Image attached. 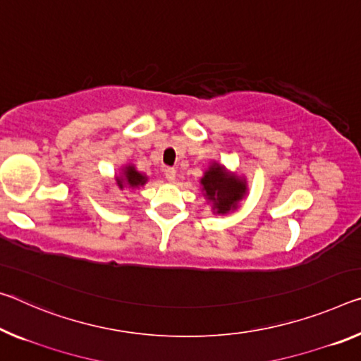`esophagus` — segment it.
<instances>
[{
    "label": "esophagus",
    "mask_w": 361,
    "mask_h": 361,
    "mask_svg": "<svg viewBox=\"0 0 361 361\" xmlns=\"http://www.w3.org/2000/svg\"><path fill=\"white\" fill-rule=\"evenodd\" d=\"M164 175L165 178H167L169 181H175V176H176V170L173 167H167L164 170Z\"/></svg>",
    "instance_id": "obj_1"
}]
</instances>
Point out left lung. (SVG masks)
<instances>
[{
    "instance_id": "8db88e82",
    "label": "left lung",
    "mask_w": 361,
    "mask_h": 361,
    "mask_svg": "<svg viewBox=\"0 0 361 361\" xmlns=\"http://www.w3.org/2000/svg\"><path fill=\"white\" fill-rule=\"evenodd\" d=\"M201 183L210 201L215 202L216 214H226L228 210L236 207L238 201L245 192L244 181L236 176H228L225 169L220 165H212L205 171Z\"/></svg>"
}]
</instances>
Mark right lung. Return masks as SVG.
I'll return each instance as SVG.
<instances>
[{
  "instance_id": "obj_1",
  "label": "right lung",
  "mask_w": 361,
  "mask_h": 361,
  "mask_svg": "<svg viewBox=\"0 0 361 361\" xmlns=\"http://www.w3.org/2000/svg\"><path fill=\"white\" fill-rule=\"evenodd\" d=\"M146 183V176L141 175L140 171H136L133 167H128L125 170L123 173V178H117V186L122 190L123 186H128V188H136V186H141Z\"/></svg>"
}]
</instances>
